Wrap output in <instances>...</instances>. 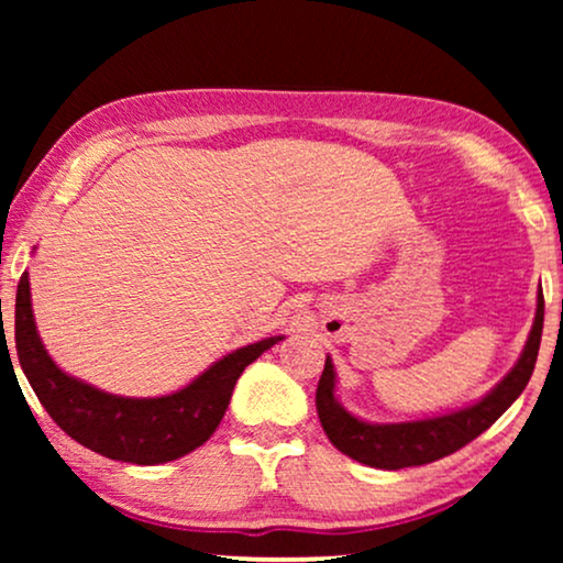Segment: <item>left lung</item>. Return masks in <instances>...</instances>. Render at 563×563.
<instances>
[{"label": "left lung", "instance_id": "8db88e82", "mask_svg": "<svg viewBox=\"0 0 563 563\" xmlns=\"http://www.w3.org/2000/svg\"><path fill=\"white\" fill-rule=\"evenodd\" d=\"M541 333L543 295L538 291L533 328H530L528 341L522 345L520 358L487 395L476 399V402L459 407V410L402 422H372L345 410L335 395L338 374L333 358L328 356L318 384V395H314L320 426L338 451L358 461V464L374 468H389L391 472V468L422 466L449 456V453L472 443L476 435H482L522 395L536 368Z\"/></svg>", "mask_w": 563, "mask_h": 563}]
</instances>
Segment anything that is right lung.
Wrapping results in <instances>:
<instances>
[{"mask_svg":"<svg viewBox=\"0 0 563 563\" xmlns=\"http://www.w3.org/2000/svg\"><path fill=\"white\" fill-rule=\"evenodd\" d=\"M279 341L284 335L230 351L168 395L122 397L76 379L51 358L35 325L30 274H22L18 284L14 343L22 374L64 433L112 461L156 466L187 456L210 441L228 410L238 376Z\"/></svg>","mask_w":563,"mask_h":563,"instance_id":"1","label":"right lung"}]
</instances>
